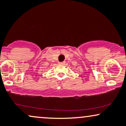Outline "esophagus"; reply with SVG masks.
Listing matches in <instances>:
<instances>
[{
	"label": "esophagus",
	"instance_id": "obj_1",
	"mask_svg": "<svg viewBox=\"0 0 126 126\" xmlns=\"http://www.w3.org/2000/svg\"><path fill=\"white\" fill-rule=\"evenodd\" d=\"M58 63H59V64H63V63H64V62H59Z\"/></svg>",
	"mask_w": 126,
	"mask_h": 126
}]
</instances>
